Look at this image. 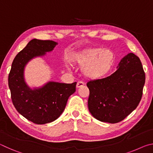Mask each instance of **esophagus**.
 <instances>
[{"label": "esophagus", "mask_w": 153, "mask_h": 153, "mask_svg": "<svg viewBox=\"0 0 153 153\" xmlns=\"http://www.w3.org/2000/svg\"><path fill=\"white\" fill-rule=\"evenodd\" d=\"M83 86H84V83L82 82H77V84H76V88H79L82 87Z\"/></svg>", "instance_id": "obj_1"}]
</instances>
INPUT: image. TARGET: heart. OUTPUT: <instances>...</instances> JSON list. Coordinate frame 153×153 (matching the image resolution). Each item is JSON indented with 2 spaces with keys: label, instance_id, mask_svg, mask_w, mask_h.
<instances>
[{
  "label": "heart",
  "instance_id": "b5f03b06",
  "mask_svg": "<svg viewBox=\"0 0 153 153\" xmlns=\"http://www.w3.org/2000/svg\"><path fill=\"white\" fill-rule=\"evenodd\" d=\"M74 61L82 67L83 75L86 78L97 79L111 71L115 63V55L108 49L90 48L77 53Z\"/></svg>",
  "mask_w": 153,
  "mask_h": 153
}]
</instances>
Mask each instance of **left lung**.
I'll return each instance as SVG.
<instances>
[{"instance_id": "obj_1", "label": "left lung", "mask_w": 153, "mask_h": 153, "mask_svg": "<svg viewBox=\"0 0 153 153\" xmlns=\"http://www.w3.org/2000/svg\"><path fill=\"white\" fill-rule=\"evenodd\" d=\"M144 83L145 73L140 60L134 53H129L110 76L87 83L89 111L102 122H120L138 107Z\"/></svg>"}]
</instances>
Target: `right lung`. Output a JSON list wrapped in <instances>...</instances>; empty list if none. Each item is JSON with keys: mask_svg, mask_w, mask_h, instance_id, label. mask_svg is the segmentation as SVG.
I'll list each match as a JSON object with an SVG mask.
<instances>
[{"mask_svg": "<svg viewBox=\"0 0 153 153\" xmlns=\"http://www.w3.org/2000/svg\"><path fill=\"white\" fill-rule=\"evenodd\" d=\"M57 42L33 39L15 56L9 74V87L15 108L27 120L45 124L56 120L65 108L69 97L76 92V82H50L32 90L25 82L24 67L31 59L53 50Z\"/></svg>", "mask_w": 153, "mask_h": 153, "instance_id": "add662e5", "label": "right lung"}]
</instances>
